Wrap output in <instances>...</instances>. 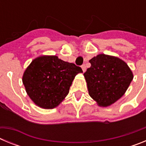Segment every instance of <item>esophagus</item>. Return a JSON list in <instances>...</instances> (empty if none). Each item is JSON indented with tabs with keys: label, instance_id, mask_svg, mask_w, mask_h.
I'll return each instance as SVG.
<instances>
[{
	"label": "esophagus",
	"instance_id": "obj_1",
	"mask_svg": "<svg viewBox=\"0 0 146 146\" xmlns=\"http://www.w3.org/2000/svg\"><path fill=\"white\" fill-rule=\"evenodd\" d=\"M81 68H82V71H83V72H86V65H85V64H83V65L81 66Z\"/></svg>",
	"mask_w": 146,
	"mask_h": 146
}]
</instances>
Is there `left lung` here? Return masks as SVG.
Returning <instances> with one entry per match:
<instances>
[{"mask_svg": "<svg viewBox=\"0 0 146 146\" xmlns=\"http://www.w3.org/2000/svg\"><path fill=\"white\" fill-rule=\"evenodd\" d=\"M91 66L84 73L89 95L100 107L115 103L125 94L133 74L123 60L99 54L89 60Z\"/></svg>", "mask_w": 146, "mask_h": 146, "instance_id": "obj_1", "label": "left lung"}]
</instances>
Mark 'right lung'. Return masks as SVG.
Returning a JSON list of instances; mask_svg holds the SVG:
<instances>
[{
    "label": "right lung",
    "mask_w": 146,
    "mask_h": 146,
    "mask_svg": "<svg viewBox=\"0 0 146 146\" xmlns=\"http://www.w3.org/2000/svg\"><path fill=\"white\" fill-rule=\"evenodd\" d=\"M80 67L58 58L42 55L35 58L25 69L23 82L25 91L37 106L55 108L68 95L72 81Z\"/></svg>",
    "instance_id": "obj_1"
}]
</instances>
